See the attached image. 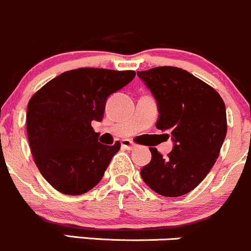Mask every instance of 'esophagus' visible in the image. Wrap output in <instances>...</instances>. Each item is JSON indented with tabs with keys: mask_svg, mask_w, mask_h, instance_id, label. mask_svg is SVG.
Returning <instances> with one entry per match:
<instances>
[{
	"mask_svg": "<svg viewBox=\"0 0 251 251\" xmlns=\"http://www.w3.org/2000/svg\"><path fill=\"white\" fill-rule=\"evenodd\" d=\"M121 145H122L123 148H126V150H129V151L133 150V148H135V144H134L131 140H128V139L122 140V141H121Z\"/></svg>",
	"mask_w": 251,
	"mask_h": 251,
	"instance_id": "1",
	"label": "esophagus"
}]
</instances>
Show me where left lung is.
I'll return each mask as SVG.
<instances>
[{
  "mask_svg": "<svg viewBox=\"0 0 251 251\" xmlns=\"http://www.w3.org/2000/svg\"><path fill=\"white\" fill-rule=\"evenodd\" d=\"M137 76L157 100V128L175 141L168 158L150 147L152 159L140 175L159 195H185L200 184L219 157L227 131L225 103L208 83L182 68L155 67L137 72Z\"/></svg>",
  "mask_w": 251,
  "mask_h": 251,
  "instance_id": "8db88e82",
  "label": "left lung"
}]
</instances>
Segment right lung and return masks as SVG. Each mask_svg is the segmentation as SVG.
Segmentation results:
<instances>
[{
	"instance_id": "add662e5",
	"label": "right lung",
	"mask_w": 251,
	"mask_h": 251,
	"mask_svg": "<svg viewBox=\"0 0 251 251\" xmlns=\"http://www.w3.org/2000/svg\"><path fill=\"white\" fill-rule=\"evenodd\" d=\"M134 76V71L77 68L62 73L31 97L26 114L29 148L40 174L56 190L81 195L103 178L121 144L98 142L91 123L103 120L107 97Z\"/></svg>"
}]
</instances>
